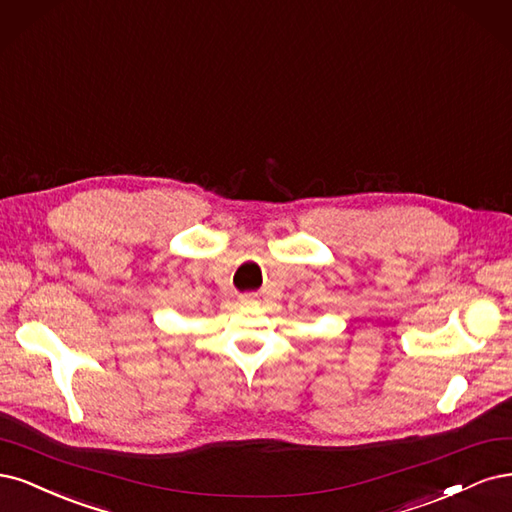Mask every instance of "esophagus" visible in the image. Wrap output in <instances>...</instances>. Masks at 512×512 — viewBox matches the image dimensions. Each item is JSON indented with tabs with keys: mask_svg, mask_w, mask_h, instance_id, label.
Segmentation results:
<instances>
[{
	"mask_svg": "<svg viewBox=\"0 0 512 512\" xmlns=\"http://www.w3.org/2000/svg\"><path fill=\"white\" fill-rule=\"evenodd\" d=\"M240 304H255L251 295H240Z\"/></svg>",
	"mask_w": 512,
	"mask_h": 512,
	"instance_id": "esophagus-1",
	"label": "esophagus"
}]
</instances>
